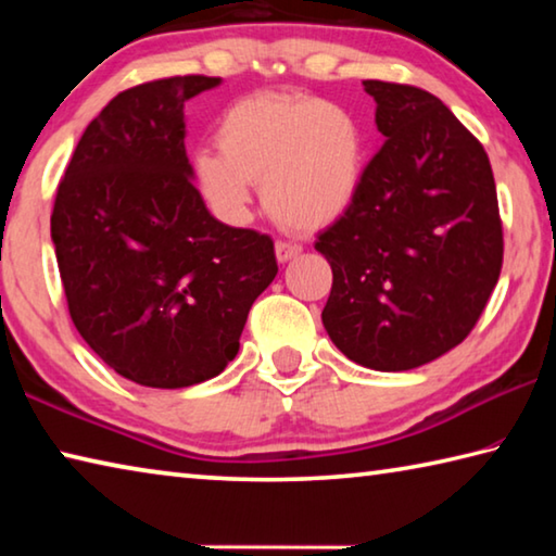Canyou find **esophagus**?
<instances>
[{"instance_id": "34e87169", "label": "esophagus", "mask_w": 556, "mask_h": 556, "mask_svg": "<svg viewBox=\"0 0 556 556\" xmlns=\"http://www.w3.org/2000/svg\"><path fill=\"white\" fill-rule=\"evenodd\" d=\"M275 250H277L279 262H289V260H294L296 255H301V250H304V248H301L299 242H291V240H277Z\"/></svg>"}]
</instances>
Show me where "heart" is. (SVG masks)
<instances>
[{"mask_svg": "<svg viewBox=\"0 0 556 556\" xmlns=\"http://www.w3.org/2000/svg\"><path fill=\"white\" fill-rule=\"evenodd\" d=\"M218 147L193 152V178L225 220L250 213L252 188L281 225L324 228L351 208L365 168V135L351 110L285 92L250 96L223 112Z\"/></svg>", "mask_w": 556, "mask_h": 556, "instance_id": "heart-1", "label": "heart"}]
</instances>
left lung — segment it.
<instances>
[{
	"instance_id": "obj_1",
	"label": "left lung",
	"mask_w": 556,
	"mask_h": 556,
	"mask_svg": "<svg viewBox=\"0 0 556 556\" xmlns=\"http://www.w3.org/2000/svg\"><path fill=\"white\" fill-rule=\"evenodd\" d=\"M384 144L355 201L314 248L333 269L324 326L372 370L437 361L473 331L503 267V220L483 144L431 92L363 80Z\"/></svg>"
}]
</instances>
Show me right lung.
I'll return each mask as SVG.
<instances>
[{"mask_svg": "<svg viewBox=\"0 0 556 556\" xmlns=\"http://www.w3.org/2000/svg\"><path fill=\"white\" fill-rule=\"evenodd\" d=\"M220 78L174 75L122 90L83 131L51 213L75 328L144 388L215 378L277 277L275 242L205 208L184 147V105Z\"/></svg>", "mask_w": 556, "mask_h": 556, "instance_id": "obj_1", "label": "right lung"}]
</instances>
